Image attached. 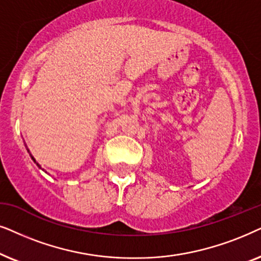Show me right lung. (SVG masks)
I'll return each instance as SVG.
<instances>
[{
    "label": "right lung",
    "instance_id": "right-lung-1",
    "mask_svg": "<svg viewBox=\"0 0 261 261\" xmlns=\"http://www.w3.org/2000/svg\"><path fill=\"white\" fill-rule=\"evenodd\" d=\"M31 158H32V160H33V161H34V162H36V160H34V158H33V156H32V155H31ZM36 163H37V162H36ZM37 166H38V167H39V168H40V166H39V165H38V163H37Z\"/></svg>",
    "mask_w": 261,
    "mask_h": 261
}]
</instances>
